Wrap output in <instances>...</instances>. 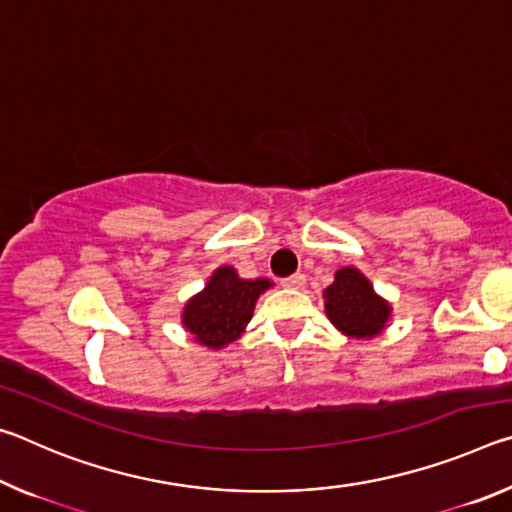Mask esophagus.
Wrapping results in <instances>:
<instances>
[{"instance_id":"1","label":"esophagus","mask_w":512,"mask_h":512,"mask_svg":"<svg viewBox=\"0 0 512 512\" xmlns=\"http://www.w3.org/2000/svg\"><path fill=\"white\" fill-rule=\"evenodd\" d=\"M305 275L302 273H296V275H289V277H284L282 280V287L284 289H302L305 287Z\"/></svg>"}]
</instances>
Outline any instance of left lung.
Masks as SVG:
<instances>
[{"label":"left lung","mask_w":512,"mask_h":512,"mask_svg":"<svg viewBox=\"0 0 512 512\" xmlns=\"http://www.w3.org/2000/svg\"><path fill=\"white\" fill-rule=\"evenodd\" d=\"M325 314L343 336L370 341L388 327L393 307L372 289L359 268L343 266L334 273V282L323 291Z\"/></svg>","instance_id":"1"}]
</instances>
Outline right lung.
<instances>
[{
  "mask_svg": "<svg viewBox=\"0 0 512 512\" xmlns=\"http://www.w3.org/2000/svg\"><path fill=\"white\" fill-rule=\"evenodd\" d=\"M271 287L266 277L244 280L232 266H219L203 291L185 302L180 323L198 345L223 350L246 332L259 296Z\"/></svg>",
  "mask_w": 512,
  "mask_h": 512,
  "instance_id": "obj_1",
  "label": "right lung"
}]
</instances>
